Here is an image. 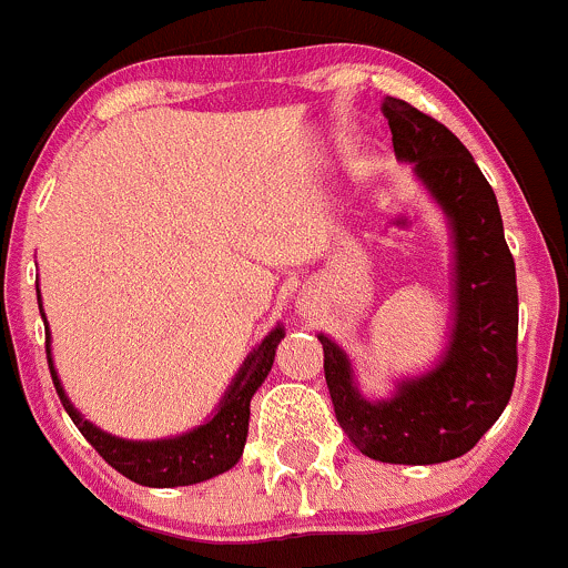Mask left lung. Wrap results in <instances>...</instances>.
Returning a JSON list of instances; mask_svg holds the SVG:
<instances>
[{"mask_svg": "<svg viewBox=\"0 0 568 568\" xmlns=\"http://www.w3.org/2000/svg\"><path fill=\"white\" fill-rule=\"evenodd\" d=\"M397 160L412 162L453 229V331L434 369L367 400L347 353L320 334L334 414L347 439L384 464H442L464 456L505 412L516 381L519 295L497 195L467 145L403 99H384Z\"/></svg>", "mask_w": 568, "mask_h": 568, "instance_id": "left-lung-1", "label": "left lung"}]
</instances>
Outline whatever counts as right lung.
Here are the masks:
<instances>
[{
  "instance_id": "1",
  "label": "right lung",
  "mask_w": 568,
  "mask_h": 568,
  "mask_svg": "<svg viewBox=\"0 0 568 568\" xmlns=\"http://www.w3.org/2000/svg\"><path fill=\"white\" fill-rule=\"evenodd\" d=\"M38 306H41V292H38ZM47 323V314H43ZM49 328V325H47ZM284 339V328L276 325L260 345L254 347L248 358L243 362L240 373L234 375L232 386L223 395L221 406L215 408L210 419L190 434L173 436V439H156V442H129L118 439V436L104 434L88 423L71 400L65 397L63 384H60L58 373L52 364V347H49L47 334V358L49 373H52L54 389H58L60 403L74 419L80 434L95 447L101 458L118 469L129 480L140 483V486L151 488H171V486H190V483L210 480V477L226 473L240 462L245 447V436H248V419H251V397L260 389L262 381L267 378L276 358L278 342Z\"/></svg>"
}]
</instances>
